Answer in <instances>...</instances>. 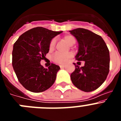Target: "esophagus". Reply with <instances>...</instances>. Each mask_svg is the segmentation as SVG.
<instances>
[{"instance_id": "34e87169", "label": "esophagus", "mask_w": 121, "mask_h": 121, "mask_svg": "<svg viewBox=\"0 0 121 121\" xmlns=\"http://www.w3.org/2000/svg\"><path fill=\"white\" fill-rule=\"evenodd\" d=\"M65 67V65H60V68H64Z\"/></svg>"}]
</instances>
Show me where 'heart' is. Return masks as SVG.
Wrapping results in <instances>:
<instances>
[{
    "label": "heart",
    "mask_w": 121,
    "mask_h": 121,
    "mask_svg": "<svg viewBox=\"0 0 121 121\" xmlns=\"http://www.w3.org/2000/svg\"><path fill=\"white\" fill-rule=\"evenodd\" d=\"M64 40H65L68 45H73L74 43H75L76 39L74 37L71 35H67L64 37ZM56 40L55 38L51 40L50 43V49H53L54 47L56 45ZM72 56L71 53H67V54H62L60 53H56L54 54L53 56V61L56 63L58 64H65L68 61L69 59L71 58Z\"/></svg>",
    "instance_id": "b5f03b06"
}]
</instances>
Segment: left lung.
I'll use <instances>...</instances> for the list:
<instances>
[{
	"label": "left lung",
	"instance_id": "obj_1",
	"mask_svg": "<svg viewBox=\"0 0 121 121\" xmlns=\"http://www.w3.org/2000/svg\"><path fill=\"white\" fill-rule=\"evenodd\" d=\"M76 38L79 50L76 56L78 61H85L84 67L75 65L71 74L73 84L85 92L96 90L104 83L110 69V53L101 36L84 28L70 31Z\"/></svg>",
	"mask_w": 121,
	"mask_h": 121
}]
</instances>
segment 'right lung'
<instances>
[{
    "label": "right lung",
    "instance_id": "1",
    "mask_svg": "<svg viewBox=\"0 0 121 121\" xmlns=\"http://www.w3.org/2000/svg\"><path fill=\"white\" fill-rule=\"evenodd\" d=\"M61 33L43 27L34 28L23 33L14 44L13 67L19 82L28 90L42 92L55 82L59 66L51 64L45 68L40 62L46 58L51 39Z\"/></svg>",
    "mask_w": 121,
    "mask_h": 121
}]
</instances>
